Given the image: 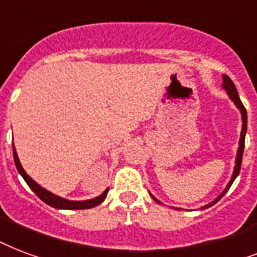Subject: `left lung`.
I'll return each instance as SVG.
<instances>
[{
	"instance_id": "1",
	"label": "left lung",
	"mask_w": 257,
	"mask_h": 257,
	"mask_svg": "<svg viewBox=\"0 0 257 257\" xmlns=\"http://www.w3.org/2000/svg\"><path fill=\"white\" fill-rule=\"evenodd\" d=\"M222 87H224L225 90H226V94L229 95V98L232 99L233 102H234V105L240 109V113H241V118H242V129H241V135H240V143H238V150H237V156H236V166H234V170H233V175H232V179L229 181L228 186L225 187V190L222 191V193L217 197V198L213 201V202L207 203V205H205V206H202V209H207V207L213 206L214 203H217L218 201H220L222 197H224L225 194H226V191L229 190V187L232 186V183L234 182V179L237 178L238 172H240V168H241V162H242V154H244V144H245V133H246V110L245 107H244V105H242L241 99H240V97H238V93H237V89H236V86H234V83L232 82V79L229 78L228 75H224L222 76ZM151 197L156 201L158 203H162L159 201V199H156L151 194ZM178 210H181V209H178Z\"/></svg>"
}]
</instances>
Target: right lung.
<instances>
[{
    "mask_svg": "<svg viewBox=\"0 0 257 257\" xmlns=\"http://www.w3.org/2000/svg\"><path fill=\"white\" fill-rule=\"evenodd\" d=\"M13 158H15V163L17 171L20 172V175L24 178V181L27 182V185L32 189V191L36 194L39 198L42 199L43 202H46L47 205L55 207V209H66V210H79V209H91L94 206H98L99 203L103 202L105 198H106L107 191L109 189H106L103 191L99 197H95L93 199H87V201H70V199H64L62 197H58L55 195L48 190L43 189L42 186L37 185L36 182L33 181L32 178L24 171V168L21 166L19 160V156H17V152H16V148L13 146Z\"/></svg>",
    "mask_w": 257,
    "mask_h": 257,
    "instance_id": "right-lung-1",
    "label": "right lung"
}]
</instances>
